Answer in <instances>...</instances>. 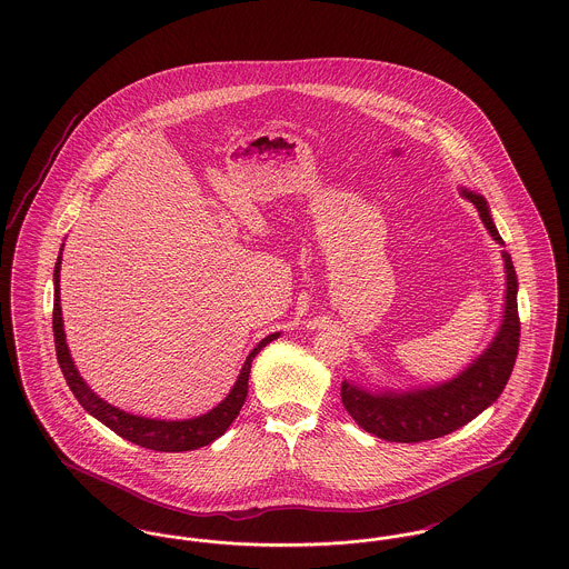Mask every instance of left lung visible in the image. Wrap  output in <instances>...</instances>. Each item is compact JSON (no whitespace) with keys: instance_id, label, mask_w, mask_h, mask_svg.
I'll return each mask as SVG.
<instances>
[{"instance_id":"obj_1","label":"left lung","mask_w":569,"mask_h":569,"mask_svg":"<svg viewBox=\"0 0 569 569\" xmlns=\"http://www.w3.org/2000/svg\"><path fill=\"white\" fill-rule=\"evenodd\" d=\"M459 190L478 209L492 241L503 247V239L499 237L490 216L487 198L467 188ZM501 258L506 269V302L501 325L487 350L473 358L459 376L431 386L407 390H373L346 379L341 383V401L360 429L386 441H427L465 427L499 399L512 376L520 339L515 264L506 249H501Z\"/></svg>"}]
</instances>
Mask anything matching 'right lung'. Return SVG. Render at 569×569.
<instances>
[{
    "label": "right lung",
    "mask_w": 569,
    "mask_h": 569,
    "mask_svg": "<svg viewBox=\"0 0 569 569\" xmlns=\"http://www.w3.org/2000/svg\"><path fill=\"white\" fill-rule=\"evenodd\" d=\"M63 251V244H61ZM61 251L57 256V264L53 271L54 302H53V335H54V352H57V362L61 367V373L68 381L72 395L79 399L82 409L98 418L104 427H109L110 431L132 441L140 448L147 450H156V452H188L196 450L202 446H209L211 441H216L217 437L228 431V427L234 422V418L239 416L241 407L247 397V381H249V371H251V362L258 356L262 348H267L271 341H274L281 332H272L269 337H264L243 362V369L239 373V378L234 381V386L230 388V392L226 395V399L221 403H217L211 411L188 418V420H160V418H144V416H136L130 411H123L119 407L110 406L102 397H98L87 381L81 378L68 343H66V330H63V318H61V297H59V271H61Z\"/></svg>",
    "instance_id": "right-lung-1"
}]
</instances>
